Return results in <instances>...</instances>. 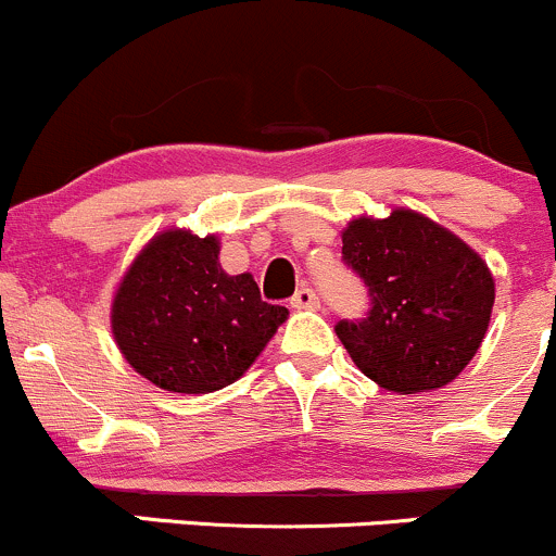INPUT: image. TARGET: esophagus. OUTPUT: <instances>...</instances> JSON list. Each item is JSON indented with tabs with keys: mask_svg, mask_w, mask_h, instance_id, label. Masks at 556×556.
Instances as JSON below:
<instances>
[{
	"mask_svg": "<svg viewBox=\"0 0 556 556\" xmlns=\"http://www.w3.org/2000/svg\"><path fill=\"white\" fill-rule=\"evenodd\" d=\"M290 306H293V309H317L319 295L314 293L309 285H304V288L295 290V295L290 299Z\"/></svg>",
	"mask_w": 556,
	"mask_h": 556,
	"instance_id": "1",
	"label": "esophagus"
}]
</instances>
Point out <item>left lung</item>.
Masks as SVG:
<instances>
[{
	"label": "left lung",
	"instance_id": "left-lung-1",
	"mask_svg": "<svg viewBox=\"0 0 556 556\" xmlns=\"http://www.w3.org/2000/svg\"><path fill=\"white\" fill-rule=\"evenodd\" d=\"M341 242V261L368 288V312L336 323L355 366L401 395L450 384L490 325L495 282L486 263L412 210L357 217Z\"/></svg>",
	"mask_w": 556,
	"mask_h": 556
}]
</instances>
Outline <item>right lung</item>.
<instances>
[{"mask_svg": "<svg viewBox=\"0 0 556 556\" xmlns=\"http://www.w3.org/2000/svg\"><path fill=\"white\" fill-rule=\"evenodd\" d=\"M215 237L166 231L139 252L112 301V333L137 374L169 392L237 382L288 309L266 304L250 274L220 268Z\"/></svg>", "mask_w": 556, "mask_h": 556, "instance_id": "1", "label": "right lung"}]
</instances>
